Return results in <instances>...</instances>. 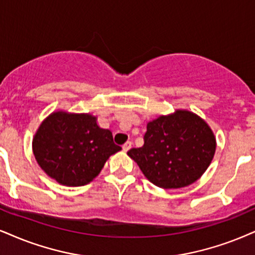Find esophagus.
<instances>
[{
    "label": "esophagus",
    "mask_w": 255,
    "mask_h": 255,
    "mask_svg": "<svg viewBox=\"0 0 255 255\" xmlns=\"http://www.w3.org/2000/svg\"><path fill=\"white\" fill-rule=\"evenodd\" d=\"M131 146H132V143L127 142V143L124 144V145H123V151H125V152L128 151V150L131 149Z\"/></svg>",
    "instance_id": "1"
}]
</instances>
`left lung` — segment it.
Segmentation results:
<instances>
[{
  "instance_id": "1",
  "label": "left lung",
  "mask_w": 255,
  "mask_h": 255,
  "mask_svg": "<svg viewBox=\"0 0 255 255\" xmlns=\"http://www.w3.org/2000/svg\"><path fill=\"white\" fill-rule=\"evenodd\" d=\"M215 150L216 138L206 121L188 110H176L147 123L144 145L128 155L151 183L177 189L199 180Z\"/></svg>"
}]
</instances>
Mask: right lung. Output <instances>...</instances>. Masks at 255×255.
Returning <instances> with one entry per match:
<instances>
[{"label": "right lung", "mask_w": 255, "mask_h": 255, "mask_svg": "<svg viewBox=\"0 0 255 255\" xmlns=\"http://www.w3.org/2000/svg\"><path fill=\"white\" fill-rule=\"evenodd\" d=\"M112 132L91 113L52 112L33 137V153L49 177L67 187L92 182L109 157L121 151Z\"/></svg>", "instance_id": "right-lung-1"}]
</instances>
